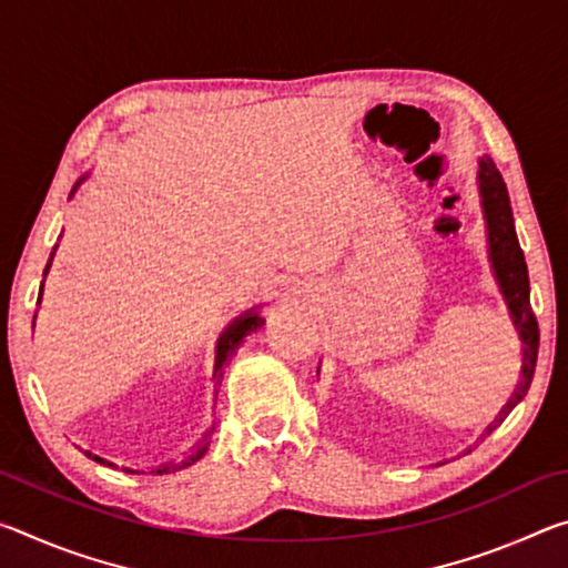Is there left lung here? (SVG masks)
Returning a JSON list of instances; mask_svg holds the SVG:
<instances>
[{
    "label": "left lung",
    "mask_w": 568,
    "mask_h": 568,
    "mask_svg": "<svg viewBox=\"0 0 568 568\" xmlns=\"http://www.w3.org/2000/svg\"><path fill=\"white\" fill-rule=\"evenodd\" d=\"M478 187H480V205H484V215H486L488 253H491L496 281L501 285V293L508 303V311H511L518 338L524 343L521 383H518L514 398L506 403V408L498 413V418L488 426L486 434H491L498 423L511 413L516 403L526 396L528 386H531L536 353H538V321L531 311V301H528V271L524 261V250L518 245V237L514 230V215H511V203H508L506 182L501 178V172L496 170L491 158H484L478 162Z\"/></svg>",
    "instance_id": "obj_1"
}]
</instances>
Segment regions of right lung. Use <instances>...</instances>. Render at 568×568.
<instances>
[{
    "label": "right lung",
    "instance_id": "right-lung-1",
    "mask_svg": "<svg viewBox=\"0 0 568 568\" xmlns=\"http://www.w3.org/2000/svg\"><path fill=\"white\" fill-rule=\"evenodd\" d=\"M54 250H57V245H54ZM54 250H52V255H50V263H47V267H44V275H47V271H50V265H52ZM40 297H42V287H40ZM263 323H265V321H263L257 313H247L245 318L235 321V323L230 325V328L225 331V335H223V338H220V343H217V361H215V381H217V386H220V381H223V373H225V365H227V361H230V355L235 353V348H237L240 343H243V338H247L250 333H255L257 328H261ZM213 430H215V428H210L207 434L203 436V440H200V446H197L195 450H192V454H187L185 458H182V460H178V464H165V466H160L158 470H150V474L162 476V474H172V470H182V468H187V466L195 464V460H200V458L205 456L210 438H213ZM88 456H92V454H88ZM92 458L98 460V464H108V460L100 458V456H92ZM108 466H112V464H108ZM122 470H128V474H134V470H130V468H122Z\"/></svg>",
    "mask_w": 568,
    "mask_h": 568
}]
</instances>
